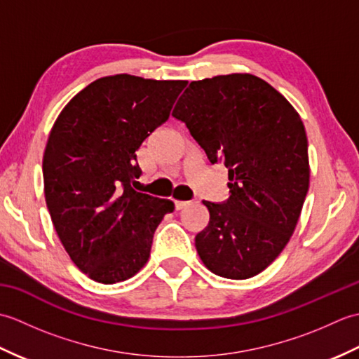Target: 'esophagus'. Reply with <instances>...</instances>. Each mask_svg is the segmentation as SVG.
Masks as SVG:
<instances>
[{
	"mask_svg": "<svg viewBox=\"0 0 359 359\" xmlns=\"http://www.w3.org/2000/svg\"><path fill=\"white\" fill-rule=\"evenodd\" d=\"M191 202H187V201H175V210H184L187 207H189Z\"/></svg>",
	"mask_w": 359,
	"mask_h": 359,
	"instance_id": "34e87169",
	"label": "esophagus"
}]
</instances>
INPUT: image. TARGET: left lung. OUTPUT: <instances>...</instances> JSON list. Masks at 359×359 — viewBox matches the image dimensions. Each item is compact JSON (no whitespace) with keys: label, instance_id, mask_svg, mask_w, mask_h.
<instances>
[{"label":"left lung","instance_id":"8db88e82","mask_svg":"<svg viewBox=\"0 0 359 359\" xmlns=\"http://www.w3.org/2000/svg\"><path fill=\"white\" fill-rule=\"evenodd\" d=\"M172 117L184 121L211 163L228 168L230 199L203 201L210 222L196 236L201 261L226 279L256 276L285 248L309 191L299 114L265 80L236 72L189 83Z\"/></svg>","mask_w":359,"mask_h":359}]
</instances>
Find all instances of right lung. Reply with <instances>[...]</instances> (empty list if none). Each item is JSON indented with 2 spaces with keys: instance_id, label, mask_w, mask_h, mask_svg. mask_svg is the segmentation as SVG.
Returning <instances> with one entry per match:
<instances>
[{
  "instance_id": "1",
  "label": "right lung",
  "mask_w": 359,
  "mask_h": 359,
  "mask_svg": "<svg viewBox=\"0 0 359 359\" xmlns=\"http://www.w3.org/2000/svg\"><path fill=\"white\" fill-rule=\"evenodd\" d=\"M185 80L102 77L53 123L43 156L44 197L71 261L100 284L133 278L174 202L137 193L135 151L170 117Z\"/></svg>"
}]
</instances>
